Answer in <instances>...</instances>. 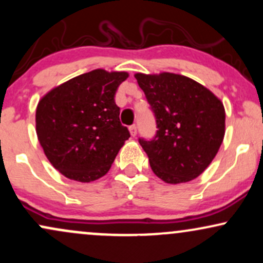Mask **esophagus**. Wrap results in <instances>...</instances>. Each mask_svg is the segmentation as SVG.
Segmentation results:
<instances>
[{
    "label": "esophagus",
    "instance_id": "34e87169",
    "mask_svg": "<svg viewBox=\"0 0 263 263\" xmlns=\"http://www.w3.org/2000/svg\"><path fill=\"white\" fill-rule=\"evenodd\" d=\"M129 134H131V136H134V137L137 135V127H136V125L129 126Z\"/></svg>",
    "mask_w": 263,
    "mask_h": 263
}]
</instances>
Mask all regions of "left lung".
Segmentation results:
<instances>
[{
	"instance_id": "left-lung-1",
	"label": "left lung",
	"mask_w": 263,
	"mask_h": 263,
	"mask_svg": "<svg viewBox=\"0 0 263 263\" xmlns=\"http://www.w3.org/2000/svg\"><path fill=\"white\" fill-rule=\"evenodd\" d=\"M157 132L138 142L157 177L170 184L195 179L206 170L225 135V108L210 90L184 75L136 74Z\"/></svg>"
}]
</instances>
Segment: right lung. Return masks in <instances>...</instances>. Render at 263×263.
Returning a JSON list of instances; mask_svg holds the SVG:
<instances>
[{"mask_svg": "<svg viewBox=\"0 0 263 263\" xmlns=\"http://www.w3.org/2000/svg\"><path fill=\"white\" fill-rule=\"evenodd\" d=\"M128 78L102 69L75 77L38 102L35 127L45 156L63 176L89 183L107 173L126 140L115 93Z\"/></svg>", "mask_w": 263, "mask_h": 263, "instance_id": "right-lung-1", "label": "right lung"}]
</instances>
